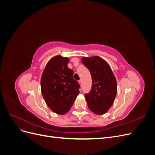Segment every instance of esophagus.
I'll list each match as a JSON object with an SVG mask.
<instances>
[{
	"label": "esophagus",
	"instance_id": "1",
	"mask_svg": "<svg viewBox=\"0 0 155 155\" xmlns=\"http://www.w3.org/2000/svg\"><path fill=\"white\" fill-rule=\"evenodd\" d=\"M78 83H79V85L81 86V85H82V81L81 80H79V81H78Z\"/></svg>",
	"mask_w": 155,
	"mask_h": 155
}]
</instances>
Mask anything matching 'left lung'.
Listing matches in <instances>:
<instances>
[{
	"label": "left lung",
	"mask_w": 155,
	"mask_h": 155,
	"mask_svg": "<svg viewBox=\"0 0 155 155\" xmlns=\"http://www.w3.org/2000/svg\"><path fill=\"white\" fill-rule=\"evenodd\" d=\"M81 61L90 71L92 80L90 92L85 95L88 107L96 114H104L116 96V78L109 64L98 56L83 58Z\"/></svg>",
	"instance_id": "8db88e82"
}]
</instances>
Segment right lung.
Here are the masks:
<instances>
[{"mask_svg":"<svg viewBox=\"0 0 155 155\" xmlns=\"http://www.w3.org/2000/svg\"><path fill=\"white\" fill-rule=\"evenodd\" d=\"M68 58L56 55L46 64L41 79V92L46 104L55 113L69 111L79 94V83L73 79L74 71L68 67Z\"/></svg>","mask_w":155,"mask_h":155,"instance_id":"1","label":"right lung"}]
</instances>
